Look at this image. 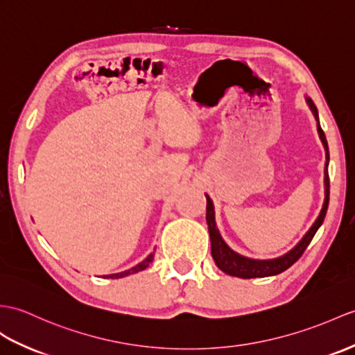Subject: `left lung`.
<instances>
[{"mask_svg": "<svg viewBox=\"0 0 355 355\" xmlns=\"http://www.w3.org/2000/svg\"><path fill=\"white\" fill-rule=\"evenodd\" d=\"M307 104L318 121V133H319V137H320V140H322L324 148H325V159H327V162H325V200H324L322 210H320L318 219L315 220V224L311 225V228L306 233V236L301 239L300 243L296 245L293 250L282 255V257H277L272 260H254V259L243 257V255L234 252L224 242V239H222L219 234V230L216 228L215 207H213V201L210 200L209 195H205V198H207V215H205V219H207L210 241H211V255H213V260H215V263H216V266L228 275L239 277V278H263V277H272V275L282 274V272L289 269L293 263L301 257L307 246L310 245L311 239L315 237L319 227L322 225V222L327 215L328 201H329V177H328L329 151H328V144H327V137H325L324 130L319 125V116H318L316 105L310 100V98H307Z\"/></svg>", "mask_w": 355, "mask_h": 355, "instance_id": "8db88e82", "label": "left lung"}]
</instances>
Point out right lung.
<instances>
[{
	"mask_svg": "<svg viewBox=\"0 0 355 355\" xmlns=\"http://www.w3.org/2000/svg\"><path fill=\"white\" fill-rule=\"evenodd\" d=\"M153 259H154V252H151L144 261H140L139 265H136L135 268H131V269H128V270H123V272H118V274L104 275V278H122V277H127V275H130V274H136V272L144 270L145 268H148V265H150V263L153 261Z\"/></svg>",
	"mask_w": 355,
	"mask_h": 355,
	"instance_id": "right-lung-1",
	"label": "right lung"
}]
</instances>
